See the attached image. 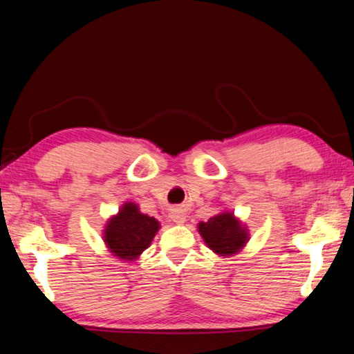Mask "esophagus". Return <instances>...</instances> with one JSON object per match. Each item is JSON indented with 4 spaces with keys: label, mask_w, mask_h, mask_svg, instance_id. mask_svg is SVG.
I'll return each instance as SVG.
<instances>
[{
    "label": "esophagus",
    "mask_w": 354,
    "mask_h": 354,
    "mask_svg": "<svg viewBox=\"0 0 354 354\" xmlns=\"http://www.w3.org/2000/svg\"><path fill=\"white\" fill-rule=\"evenodd\" d=\"M170 218H171V221H175V223L181 225V223H184V221H185V211H184V209H181V207L171 209Z\"/></svg>",
    "instance_id": "obj_1"
}]
</instances>
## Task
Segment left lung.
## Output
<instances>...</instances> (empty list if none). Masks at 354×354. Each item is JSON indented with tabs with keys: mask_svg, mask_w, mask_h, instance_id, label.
I'll list each match as a JSON object with an SVG mask.
<instances>
[{
	"mask_svg": "<svg viewBox=\"0 0 354 354\" xmlns=\"http://www.w3.org/2000/svg\"><path fill=\"white\" fill-rule=\"evenodd\" d=\"M198 232L214 253L232 256L248 242V231L232 212H221L207 221H200Z\"/></svg>",
	"mask_w": 354,
	"mask_h": 354,
	"instance_id": "8db88e82",
	"label": "left lung"
}]
</instances>
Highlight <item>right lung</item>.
<instances>
[{"label": "right lung", "instance_id": "1", "mask_svg": "<svg viewBox=\"0 0 354 354\" xmlns=\"http://www.w3.org/2000/svg\"><path fill=\"white\" fill-rule=\"evenodd\" d=\"M159 227L158 220L142 214L139 206L129 201L107 221L103 241L113 256L134 261L151 245Z\"/></svg>", "mask_w": 354, "mask_h": 354}]
</instances>
